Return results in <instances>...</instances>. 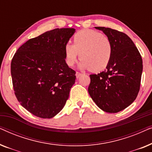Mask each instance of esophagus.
Masks as SVG:
<instances>
[{"label":"esophagus","instance_id":"esophagus-1","mask_svg":"<svg viewBox=\"0 0 152 152\" xmlns=\"http://www.w3.org/2000/svg\"><path fill=\"white\" fill-rule=\"evenodd\" d=\"M75 75H76V77H77V78H79V77H80V76H82V73H80V72H76V74H75Z\"/></svg>","mask_w":152,"mask_h":152}]
</instances>
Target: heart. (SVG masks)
Segmentation results:
<instances>
[{"mask_svg": "<svg viewBox=\"0 0 152 152\" xmlns=\"http://www.w3.org/2000/svg\"><path fill=\"white\" fill-rule=\"evenodd\" d=\"M73 44L67 43L64 46L66 62L72 66L80 54L79 67L101 71L107 68L111 61L112 45L108 37L93 30H83L75 34Z\"/></svg>", "mask_w": 152, "mask_h": 152, "instance_id": "b5f03b06", "label": "heart"}]
</instances>
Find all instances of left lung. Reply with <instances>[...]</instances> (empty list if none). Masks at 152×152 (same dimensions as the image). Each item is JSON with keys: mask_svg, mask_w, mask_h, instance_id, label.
Returning <instances> with one entry per match:
<instances>
[{"mask_svg": "<svg viewBox=\"0 0 152 152\" xmlns=\"http://www.w3.org/2000/svg\"><path fill=\"white\" fill-rule=\"evenodd\" d=\"M102 31L112 45V56L104 71L90 75L88 91L97 107L107 113H118L136 99L140 90L142 60L133 41L126 34L105 27Z\"/></svg>", "mask_w": 152, "mask_h": 152, "instance_id": "left-lung-1", "label": "left lung"}]
</instances>
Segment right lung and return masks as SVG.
<instances>
[{"mask_svg": "<svg viewBox=\"0 0 152 152\" xmlns=\"http://www.w3.org/2000/svg\"><path fill=\"white\" fill-rule=\"evenodd\" d=\"M74 28H56L31 39L17 50L11 63L15 95L33 115L52 118L66 104L75 71L65 60L64 46Z\"/></svg>", "mask_w": 152, "mask_h": 152, "instance_id": "right-lung-1", "label": "right lung"}]
</instances>
